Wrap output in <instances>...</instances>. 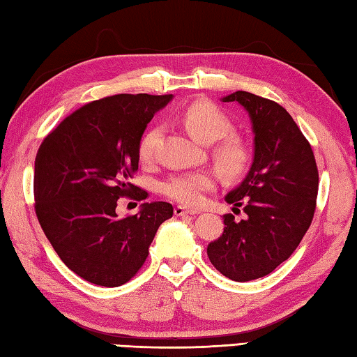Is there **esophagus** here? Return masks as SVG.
Masks as SVG:
<instances>
[{"label":"esophagus","instance_id":"1","mask_svg":"<svg viewBox=\"0 0 357 357\" xmlns=\"http://www.w3.org/2000/svg\"><path fill=\"white\" fill-rule=\"evenodd\" d=\"M196 211L195 210H188V208H184V207H174V215L176 216H187V215H195Z\"/></svg>","mask_w":357,"mask_h":357}]
</instances>
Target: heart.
I'll return each mask as SVG.
<instances>
[{
	"label": "heart",
	"mask_w": 357,
	"mask_h": 357,
	"mask_svg": "<svg viewBox=\"0 0 357 357\" xmlns=\"http://www.w3.org/2000/svg\"><path fill=\"white\" fill-rule=\"evenodd\" d=\"M184 124L196 139L204 144L221 140L215 147V159L218 165L227 173H239L248 162V150L238 136H227L231 133L233 124L225 113L207 101L193 102L183 116ZM161 136V128L151 127L142 135L138 153L142 162H150L155 158L156 146ZM215 187V176L210 172H187L173 174L162 184V193L170 199L183 204L185 207H198L206 199V193Z\"/></svg>",
	"instance_id": "heart-1"
}]
</instances>
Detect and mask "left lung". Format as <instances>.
<instances>
[{
  "label": "left lung",
  "mask_w": 357,
  "mask_h": 357,
  "mask_svg": "<svg viewBox=\"0 0 357 357\" xmlns=\"http://www.w3.org/2000/svg\"><path fill=\"white\" fill-rule=\"evenodd\" d=\"M248 112L255 155L245 179L225 196L244 219L224 215V233L210 242V262L236 282L267 276L298 248L316 210L319 173L312 146L282 105L238 90L222 98Z\"/></svg>",
  "instance_id": "1"
}]
</instances>
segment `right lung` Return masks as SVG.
I'll return each instance as SVG.
<instances>
[{
    "mask_svg": "<svg viewBox=\"0 0 357 357\" xmlns=\"http://www.w3.org/2000/svg\"><path fill=\"white\" fill-rule=\"evenodd\" d=\"M172 95H113L92 101L45 136L35 158V213L61 261L101 287L128 282L142 267L169 202H144L119 218L118 199H147L130 183L139 141Z\"/></svg>",
    "mask_w": 357,
    "mask_h": 357,
    "instance_id": "1",
    "label": "right lung"
}]
</instances>
